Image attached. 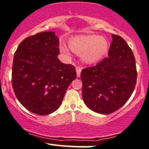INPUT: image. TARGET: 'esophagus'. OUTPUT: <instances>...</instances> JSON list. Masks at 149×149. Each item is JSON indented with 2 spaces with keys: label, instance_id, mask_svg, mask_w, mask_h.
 <instances>
[{
  "label": "esophagus",
  "instance_id": "esophagus-1",
  "mask_svg": "<svg viewBox=\"0 0 149 149\" xmlns=\"http://www.w3.org/2000/svg\"><path fill=\"white\" fill-rule=\"evenodd\" d=\"M81 70H82V68L80 67H76V72H77V77H80V73Z\"/></svg>",
  "mask_w": 149,
  "mask_h": 149
}]
</instances>
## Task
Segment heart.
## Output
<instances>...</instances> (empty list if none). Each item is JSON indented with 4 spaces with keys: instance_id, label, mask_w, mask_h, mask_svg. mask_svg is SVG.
<instances>
[{
    "instance_id": "obj_1",
    "label": "heart",
    "mask_w": 149,
    "mask_h": 149,
    "mask_svg": "<svg viewBox=\"0 0 149 149\" xmlns=\"http://www.w3.org/2000/svg\"><path fill=\"white\" fill-rule=\"evenodd\" d=\"M70 48L78 54L85 63L91 64L99 61L107 53L109 42L106 38L96 35H81L70 40ZM60 50L66 56H70V52L65 45H60Z\"/></svg>"
}]
</instances>
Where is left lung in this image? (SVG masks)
Returning a JSON list of instances; mask_svg holds the SVG:
<instances>
[{"instance_id": "8db88e82", "label": "left lung", "mask_w": 149, "mask_h": 149, "mask_svg": "<svg viewBox=\"0 0 149 149\" xmlns=\"http://www.w3.org/2000/svg\"><path fill=\"white\" fill-rule=\"evenodd\" d=\"M80 77L85 105L99 114L114 112L127 101L136 84L133 53L123 38L112 35L108 57L82 70Z\"/></svg>"}]
</instances>
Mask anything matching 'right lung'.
<instances>
[{
  "label": "right lung",
  "instance_id": "add662e5",
  "mask_svg": "<svg viewBox=\"0 0 149 149\" xmlns=\"http://www.w3.org/2000/svg\"><path fill=\"white\" fill-rule=\"evenodd\" d=\"M59 41L54 32L25 38L14 56L12 87L17 99L34 114L47 115L61 106L76 78L74 66L61 62Z\"/></svg>",
  "mask_w": 149,
  "mask_h": 149
}]
</instances>
